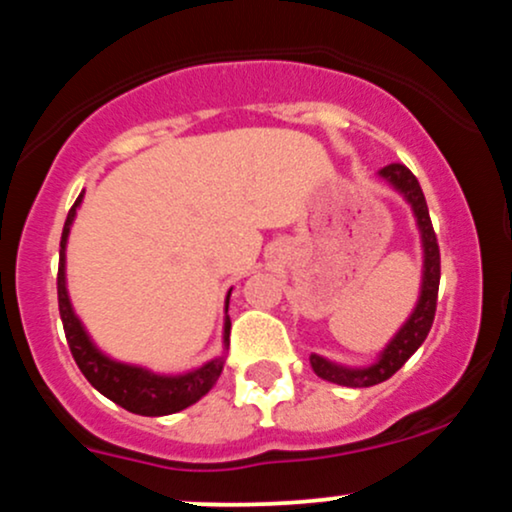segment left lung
I'll return each instance as SVG.
<instances>
[{
  "mask_svg": "<svg viewBox=\"0 0 512 512\" xmlns=\"http://www.w3.org/2000/svg\"><path fill=\"white\" fill-rule=\"evenodd\" d=\"M378 178L390 185L403 200L408 202L412 217H415L417 232H420L422 244V280H420V295H417L415 307H412L410 317L400 324L393 339L383 346L376 361L368 366H344L337 361L324 359L320 354H310L312 371L329 383L346 388H368L376 383L388 381L398 368H403L405 361L420 349L422 342L430 334L434 310H437V290H439V246L437 236H434L430 210H427L425 195H422L420 183L408 168L400 163H390V166L378 170Z\"/></svg>",
  "mask_w": 512,
  "mask_h": 512,
  "instance_id": "left-lung-1",
  "label": "left lung"
}]
</instances>
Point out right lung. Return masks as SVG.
Returning a JSON list of instances; mask_svg holds the SVG:
<instances>
[{
	"mask_svg": "<svg viewBox=\"0 0 512 512\" xmlns=\"http://www.w3.org/2000/svg\"><path fill=\"white\" fill-rule=\"evenodd\" d=\"M82 195L75 200L73 210L68 212L63 227V239H60V266H58V307H60V320H63L65 339H68L70 351H73V359L82 376L92 383V388H97L104 398H109L112 403L122 405L124 410L134 412V415H146V417H161V415H173L190 405H195L202 395H207L217 383L219 373H222L224 361H227V349H229V295L224 300V332H222V346L224 351L207 364L192 368L185 373H156L146 366L136 364H124V361L112 359L104 351L92 342V337L87 334L85 324L80 322V317L75 315L73 302L68 295V280H65V249H68V236L70 227L75 222V214L82 205Z\"/></svg>",
	"mask_w": 512,
	"mask_h": 512,
	"instance_id": "1",
	"label": "right lung"
}]
</instances>
